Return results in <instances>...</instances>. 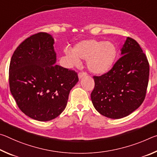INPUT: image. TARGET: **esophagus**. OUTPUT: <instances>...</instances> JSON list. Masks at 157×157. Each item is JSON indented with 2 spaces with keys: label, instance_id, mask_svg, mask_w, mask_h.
Returning a JSON list of instances; mask_svg holds the SVG:
<instances>
[{
  "label": "esophagus",
  "instance_id": "obj_1",
  "mask_svg": "<svg viewBox=\"0 0 157 157\" xmlns=\"http://www.w3.org/2000/svg\"><path fill=\"white\" fill-rule=\"evenodd\" d=\"M87 75V73H85V72H79L78 73V77H79V79H81L82 78H84V77L86 76Z\"/></svg>",
  "mask_w": 157,
  "mask_h": 157
}]
</instances>
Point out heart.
Here are the masks:
<instances>
[{"label":"heart","mask_w":157,"mask_h":157,"mask_svg":"<svg viewBox=\"0 0 157 157\" xmlns=\"http://www.w3.org/2000/svg\"><path fill=\"white\" fill-rule=\"evenodd\" d=\"M65 53L72 65L79 64V59H86L87 68L91 72L103 74L113 64L118 49L113 41L88 39L77 44L73 52L66 50Z\"/></svg>","instance_id":"obj_1"}]
</instances>
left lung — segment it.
Masks as SVG:
<instances>
[{
	"label": "left lung",
	"mask_w": 157,
	"mask_h": 157,
	"mask_svg": "<svg viewBox=\"0 0 157 157\" xmlns=\"http://www.w3.org/2000/svg\"><path fill=\"white\" fill-rule=\"evenodd\" d=\"M150 65L139 43L127 37L121 57L110 71L94 76L95 86L91 94L93 105L107 118L118 119L129 115L145 100Z\"/></svg>",
	"instance_id": "8db88e82"
}]
</instances>
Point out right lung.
<instances>
[{
  "instance_id": "add662e5",
  "label": "right lung",
  "mask_w": 157,
  "mask_h": 157,
  "mask_svg": "<svg viewBox=\"0 0 157 157\" xmlns=\"http://www.w3.org/2000/svg\"><path fill=\"white\" fill-rule=\"evenodd\" d=\"M50 34L39 33L23 41L10 61L9 83L18 108L30 118L48 121L60 115L78 82L75 71L55 64Z\"/></svg>"
}]
</instances>
